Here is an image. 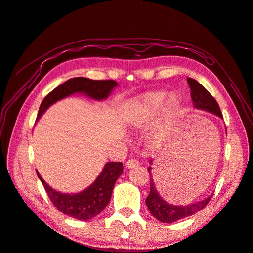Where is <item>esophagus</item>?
Instances as JSON below:
<instances>
[{
  "instance_id": "1",
  "label": "esophagus",
  "mask_w": 253,
  "mask_h": 253,
  "mask_svg": "<svg viewBox=\"0 0 253 253\" xmlns=\"http://www.w3.org/2000/svg\"><path fill=\"white\" fill-rule=\"evenodd\" d=\"M126 166L127 169H135V168H137V166H140V162L136 159H131V160L126 161Z\"/></svg>"
}]
</instances>
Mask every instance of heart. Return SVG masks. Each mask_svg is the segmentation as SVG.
Returning <instances> with one entry per match:
<instances>
[{
  "instance_id": "1",
  "label": "heart",
  "mask_w": 253,
  "mask_h": 253,
  "mask_svg": "<svg viewBox=\"0 0 253 253\" xmlns=\"http://www.w3.org/2000/svg\"><path fill=\"white\" fill-rule=\"evenodd\" d=\"M165 98V93L161 91L146 93L140 99L128 104L126 111V119L128 125L141 126L150 121L159 110ZM178 109V100L171 96L166 102L165 110L168 114H174Z\"/></svg>"
}]
</instances>
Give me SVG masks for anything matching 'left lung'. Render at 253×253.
Returning <instances> with one entry per match:
<instances>
[{"label": "left lung", "mask_w": 253, "mask_h": 253, "mask_svg": "<svg viewBox=\"0 0 253 253\" xmlns=\"http://www.w3.org/2000/svg\"><path fill=\"white\" fill-rule=\"evenodd\" d=\"M187 83L190 88V97H192L195 108L203 109V110L216 114L219 118H223L216 99L207 91V89H205L204 85H202L193 78H187ZM147 170H149V173H151V168H147ZM211 199V196L206 198L205 201L198 202L196 204L186 205V206H174V205H169L163 201L159 193H157L153 178L151 176L150 194L146 197L145 203L152 216L155 217L161 222L169 223L188 216H192L195 212L202 211L203 208L207 206Z\"/></svg>", "instance_id": "1"}]
</instances>
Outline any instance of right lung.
<instances>
[{"mask_svg": "<svg viewBox=\"0 0 253 253\" xmlns=\"http://www.w3.org/2000/svg\"><path fill=\"white\" fill-rule=\"evenodd\" d=\"M118 84L114 80H92L84 77L68 79L50 91L42 100L38 110L37 119L41 118L46 109L58 100L75 92H83L97 100L106 99ZM123 171L122 162H110L104 165L102 173L92 185L78 194H63L52 189L37 173L38 178L44 185L52 205L65 215L78 220H89L99 215L110 202L114 183Z\"/></svg>", "mask_w": 253, "mask_h": 253, "instance_id": "add662e5", "label": "right lung"}]
</instances>
